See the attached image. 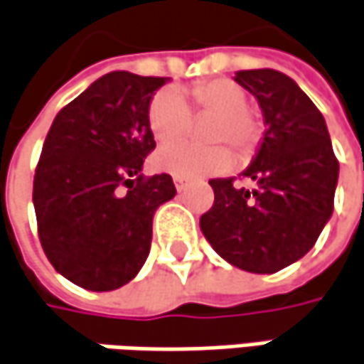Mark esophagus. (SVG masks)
<instances>
[{"instance_id": "esophagus-1", "label": "esophagus", "mask_w": 364, "mask_h": 364, "mask_svg": "<svg viewBox=\"0 0 364 364\" xmlns=\"http://www.w3.org/2000/svg\"><path fill=\"white\" fill-rule=\"evenodd\" d=\"M173 183H175L177 191H183V189H185V185H187V181H185L183 177H173Z\"/></svg>"}]
</instances>
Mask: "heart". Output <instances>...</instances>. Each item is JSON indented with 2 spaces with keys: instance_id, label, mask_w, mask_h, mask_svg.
<instances>
[{
  "instance_id": "heart-1",
  "label": "heart",
  "mask_w": 364,
  "mask_h": 364,
  "mask_svg": "<svg viewBox=\"0 0 364 364\" xmlns=\"http://www.w3.org/2000/svg\"><path fill=\"white\" fill-rule=\"evenodd\" d=\"M193 112H213L210 138L215 142H230L234 149L250 154L262 138V124L248 109V93L236 81L226 77L203 79L187 89ZM191 107L175 89H161L149 103V128L159 142H173L189 132L193 114ZM156 166L175 177L196 179L205 175L224 173L234 166L236 156L228 144L199 146L189 142L168 144L156 152Z\"/></svg>"
}]
</instances>
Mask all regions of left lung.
Returning <instances> with one entry per match:
<instances>
[{"label": "left lung", "mask_w": 364, "mask_h": 364, "mask_svg": "<svg viewBox=\"0 0 364 364\" xmlns=\"http://www.w3.org/2000/svg\"><path fill=\"white\" fill-rule=\"evenodd\" d=\"M264 116L261 151L242 173L257 189L212 179L213 205L199 218L212 248L248 273H277L316 245L334 210L338 161L324 116L297 83L273 69L236 73Z\"/></svg>", "instance_id": "1"}]
</instances>
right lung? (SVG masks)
<instances>
[{"label":"right lung","mask_w":364,"mask_h":364,"mask_svg":"<svg viewBox=\"0 0 364 364\" xmlns=\"http://www.w3.org/2000/svg\"><path fill=\"white\" fill-rule=\"evenodd\" d=\"M165 77L114 71L67 103L46 134L34 210L46 259L89 291H114L151 252L152 215L175 198L171 175L140 168L156 142L149 103Z\"/></svg>","instance_id":"add662e5"}]
</instances>
